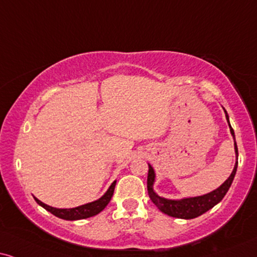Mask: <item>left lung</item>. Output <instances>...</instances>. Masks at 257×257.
Here are the masks:
<instances>
[{
    "instance_id": "obj_1",
    "label": "left lung",
    "mask_w": 257,
    "mask_h": 257,
    "mask_svg": "<svg viewBox=\"0 0 257 257\" xmlns=\"http://www.w3.org/2000/svg\"><path fill=\"white\" fill-rule=\"evenodd\" d=\"M225 111V110H224ZM225 116L226 119L229 122V116L228 112L225 111ZM230 132L235 139V133H233V129L230 125ZM235 152L236 155L238 157V151H237V145L235 141ZM237 164L236 162L235 167H233V171L228 179L225 180L222 186H219L217 190L212 191V192L204 194V196L200 197H194V198H185V199L181 200H171V199H165V198L159 197L157 193L153 191V184H154V179H155V174H154V170L151 165H148L149 170H148V178H147V191H148V196L151 198V200L155 205L158 206V209L162 211L166 215L171 216V217H175V218H183V219H192L196 218V217L203 215L205 213L206 211H209L210 209H212L216 204H218L220 200L223 199L224 196H225L228 190L231 186L233 178H235L236 171H237Z\"/></svg>"
}]
</instances>
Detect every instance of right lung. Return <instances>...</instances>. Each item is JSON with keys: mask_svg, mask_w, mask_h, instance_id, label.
<instances>
[{"mask_svg": "<svg viewBox=\"0 0 257 257\" xmlns=\"http://www.w3.org/2000/svg\"><path fill=\"white\" fill-rule=\"evenodd\" d=\"M115 185H116V181H113L111 186L109 187V190L106 191V193L102 198H99L98 200L85 204V205H82V206L73 207V209H56V207L46 205V204H44L42 201L37 199V198H34V199L39 205L44 207V209H46L47 211H50L52 215L59 217L61 219H66V220L84 219V218H89V217L96 216L97 213L100 212V211L104 210V207L108 205L110 199H111L113 190H115Z\"/></svg>", "mask_w": 257, "mask_h": 257, "instance_id": "right-lung-1", "label": "right lung"}]
</instances>
